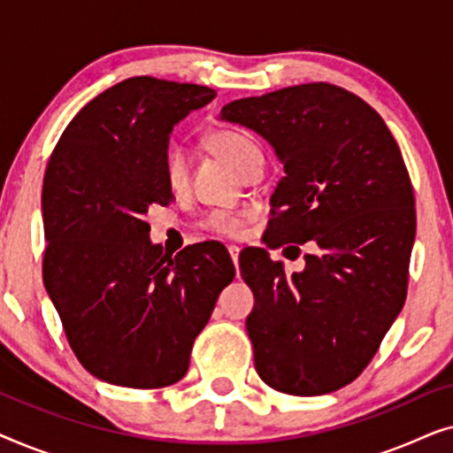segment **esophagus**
<instances>
[{"label":"esophagus","instance_id":"obj_1","mask_svg":"<svg viewBox=\"0 0 453 453\" xmlns=\"http://www.w3.org/2000/svg\"><path fill=\"white\" fill-rule=\"evenodd\" d=\"M228 253H231L233 264L237 265V262H239V247L237 245H228Z\"/></svg>","mask_w":453,"mask_h":453}]
</instances>
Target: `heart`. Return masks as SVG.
I'll return each instance as SVG.
<instances>
[{
	"instance_id": "1",
	"label": "heart",
	"mask_w": 453,
	"mask_h": 453,
	"mask_svg": "<svg viewBox=\"0 0 453 453\" xmlns=\"http://www.w3.org/2000/svg\"><path fill=\"white\" fill-rule=\"evenodd\" d=\"M206 146L212 150L216 157L226 160L233 169H237L241 175L250 166L253 158L262 157L259 148L253 140L247 138L245 134L234 132V129H216V132L206 135ZM165 179L166 185L173 191H181L188 185V163H185L183 154L179 150H171L165 160ZM203 228L216 234H225V237H234L243 225V216L233 212H222L214 210L203 219Z\"/></svg>"
}]
</instances>
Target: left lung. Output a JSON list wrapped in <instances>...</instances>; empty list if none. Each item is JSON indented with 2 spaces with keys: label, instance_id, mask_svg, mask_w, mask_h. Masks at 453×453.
<instances>
[{
  "label": "left lung",
  "instance_id": "1",
  "mask_svg": "<svg viewBox=\"0 0 453 453\" xmlns=\"http://www.w3.org/2000/svg\"><path fill=\"white\" fill-rule=\"evenodd\" d=\"M220 119L262 135L284 165L265 245L313 239L321 250L290 276L262 247L239 257L256 296L257 373L284 394L336 392L363 373L406 301L417 214L400 148L373 107L327 82L239 98Z\"/></svg>",
  "mask_w": 453,
  "mask_h": 453
}]
</instances>
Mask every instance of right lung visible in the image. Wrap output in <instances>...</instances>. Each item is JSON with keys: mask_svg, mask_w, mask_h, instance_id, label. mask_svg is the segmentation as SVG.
Masks as SVG:
<instances>
[{"mask_svg": "<svg viewBox=\"0 0 453 453\" xmlns=\"http://www.w3.org/2000/svg\"><path fill=\"white\" fill-rule=\"evenodd\" d=\"M214 96L208 86L127 78L80 109L49 158L42 280L73 355L107 383L154 389L181 380L234 278L220 243L166 256L144 220L152 203L175 200L165 179L173 126Z\"/></svg>", "mask_w": 453, "mask_h": 453, "instance_id": "1", "label": "right lung"}]
</instances>
